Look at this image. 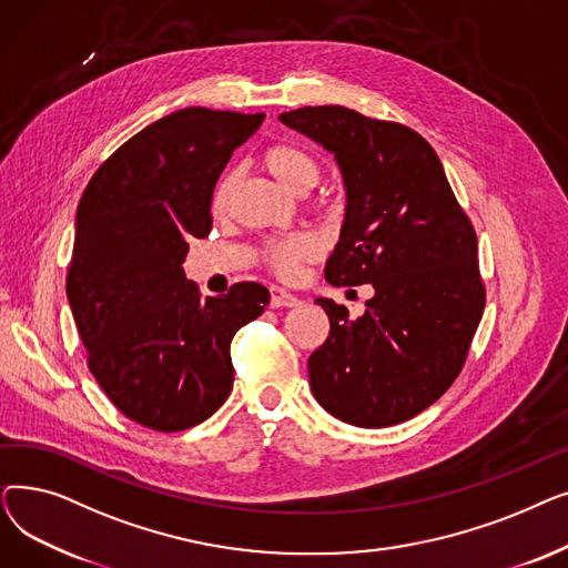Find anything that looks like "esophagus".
<instances>
[{
  "label": "esophagus",
  "instance_id": "1",
  "mask_svg": "<svg viewBox=\"0 0 568 568\" xmlns=\"http://www.w3.org/2000/svg\"><path fill=\"white\" fill-rule=\"evenodd\" d=\"M302 302L296 300L294 294H290V292H285V290H281V287H272V300H268V306L272 308H294V306H300Z\"/></svg>",
  "mask_w": 568,
  "mask_h": 568
}]
</instances>
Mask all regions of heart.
<instances>
[{"label":"heart","instance_id":"b5f03b06","mask_svg":"<svg viewBox=\"0 0 568 568\" xmlns=\"http://www.w3.org/2000/svg\"><path fill=\"white\" fill-rule=\"evenodd\" d=\"M262 165L272 172L283 186L296 193L311 191L320 182V174H322V168L313 154H308L302 146L287 144V142H278L264 149ZM234 184H236L234 172H225L216 182V189L212 195V209L216 216H223L227 212ZM320 204L329 206L332 202L322 200ZM320 253H322L320 236L311 230H300V232H290V234L268 239V242L262 246V262L268 272L276 274L278 278L292 281L300 276L302 266L306 262L317 260Z\"/></svg>","mask_w":568,"mask_h":568}]
</instances>
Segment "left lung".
<instances>
[{"instance_id":"left-lung-1","label":"left lung","mask_w":568,"mask_h":568,"mask_svg":"<svg viewBox=\"0 0 568 568\" xmlns=\"http://www.w3.org/2000/svg\"><path fill=\"white\" fill-rule=\"evenodd\" d=\"M281 122L334 152L345 179L347 212L326 281L375 287L362 317L317 300L332 329L308 359L313 396L352 426L403 424L454 384L481 322L474 225L414 129L343 105L283 112Z\"/></svg>"}]
</instances>
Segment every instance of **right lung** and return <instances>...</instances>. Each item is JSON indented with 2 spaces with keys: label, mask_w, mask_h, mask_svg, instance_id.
<instances>
[{
  "label": "right lung",
  "mask_w": 568,
  "mask_h": 568,
  "mask_svg": "<svg viewBox=\"0 0 568 568\" xmlns=\"http://www.w3.org/2000/svg\"><path fill=\"white\" fill-rule=\"evenodd\" d=\"M262 122L264 112L176 110L119 146L80 197L67 296L89 371L144 428L209 419L232 392L234 334L268 304L246 281L202 300L182 268L191 239L212 232L223 168Z\"/></svg>",
  "instance_id": "right-lung-1"
}]
</instances>
